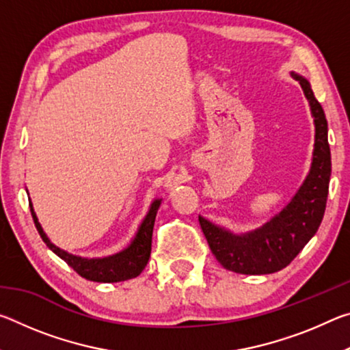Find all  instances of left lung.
I'll return each mask as SVG.
<instances>
[{
  "instance_id": "left-lung-1",
  "label": "left lung",
  "mask_w": 350,
  "mask_h": 350,
  "mask_svg": "<svg viewBox=\"0 0 350 350\" xmlns=\"http://www.w3.org/2000/svg\"><path fill=\"white\" fill-rule=\"evenodd\" d=\"M292 77L303 88L315 125L310 170L298 191L270 221L247 233H233L199 216L213 254L224 269L236 273L267 275L287 267L313 238L324 216L332 171L327 120L310 83L295 72Z\"/></svg>"
}]
</instances>
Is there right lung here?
<instances>
[{"label": "right lung", "mask_w": 350, "mask_h": 350, "mask_svg": "<svg viewBox=\"0 0 350 350\" xmlns=\"http://www.w3.org/2000/svg\"><path fill=\"white\" fill-rule=\"evenodd\" d=\"M162 204V199H154L150 210H148L144 221L139 225L137 233L129 242V245L123 250L117 252L114 254L103 258H83L77 256V254L69 253L63 248L52 244L51 239L47 238L43 227L38 222V217L35 215L32 202H29L31 206V213L37 227L41 239L44 244L54 252L58 258H62L69 267H72L80 276L86 278V280L94 282H120L126 280H133V278L139 276L142 270L145 269L151 254V239H152V228L154 221H156V215L159 206Z\"/></svg>", "instance_id": "right-lung-1"}]
</instances>
